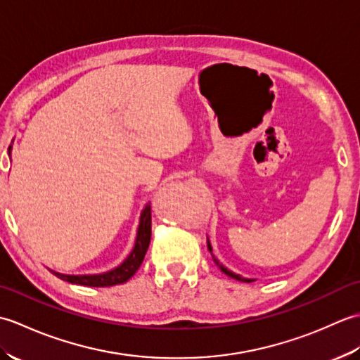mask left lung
Listing matches in <instances>:
<instances>
[{
  "mask_svg": "<svg viewBox=\"0 0 360 360\" xmlns=\"http://www.w3.org/2000/svg\"><path fill=\"white\" fill-rule=\"evenodd\" d=\"M207 249L210 250V254H212V258H213V262H215V264L219 267L221 269V272H224L227 277H231V278H235V280H238V281H244V283H250V281H255V280H252V278H246V277H241L240 274H235V272H232L231 269H227V267L219 262V259L213 255V252H212V246H210V241H209V238H207Z\"/></svg>",
  "mask_w": 360,
  "mask_h": 360,
  "instance_id": "obj_1",
  "label": "left lung"
}]
</instances>
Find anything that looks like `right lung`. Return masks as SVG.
<instances>
[{
	"mask_svg": "<svg viewBox=\"0 0 360 360\" xmlns=\"http://www.w3.org/2000/svg\"><path fill=\"white\" fill-rule=\"evenodd\" d=\"M12 153V145L9 147V156ZM151 238V207L150 204L145 205L139 217V226H137L134 248L129 252V255L117 267L111 271H106L102 274H83V275H70L62 274L49 269L56 277L63 281H70L72 285H83V286H93V288H106L114 285H122V283L128 281L139 269L143 257L147 254L148 244Z\"/></svg>",
	"mask_w": 360,
	"mask_h": 360,
	"instance_id": "obj_1",
	"label": "right lung"
}]
</instances>
